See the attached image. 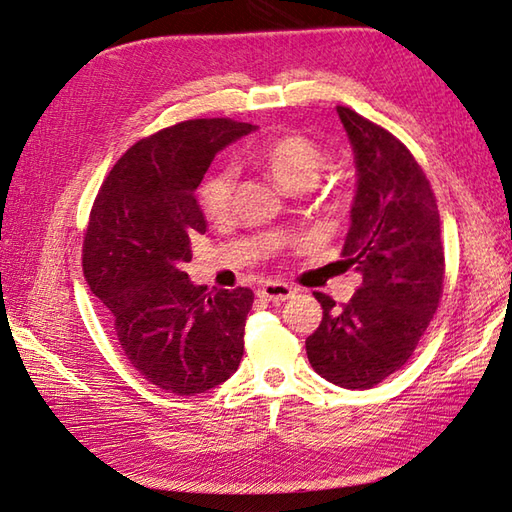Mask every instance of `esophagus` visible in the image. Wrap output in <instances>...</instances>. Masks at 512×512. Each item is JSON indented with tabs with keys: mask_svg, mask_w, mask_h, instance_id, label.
Wrapping results in <instances>:
<instances>
[{
	"mask_svg": "<svg viewBox=\"0 0 512 512\" xmlns=\"http://www.w3.org/2000/svg\"><path fill=\"white\" fill-rule=\"evenodd\" d=\"M292 295H295V290H292L288 284H281V281H268V284L259 288V297L273 303H284Z\"/></svg>",
	"mask_w": 512,
	"mask_h": 512,
	"instance_id": "obj_1",
	"label": "esophagus"
}]
</instances>
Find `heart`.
Here are the masks:
<instances>
[{
    "label": "heart",
    "instance_id": "obj_1",
    "mask_svg": "<svg viewBox=\"0 0 512 512\" xmlns=\"http://www.w3.org/2000/svg\"><path fill=\"white\" fill-rule=\"evenodd\" d=\"M257 160L262 162L279 187L295 191L310 187L323 169L325 154L312 138L299 132L277 134L264 140L257 149ZM237 171L233 165H220L206 176L198 189L200 209L206 217L217 220L231 209Z\"/></svg>",
    "mask_w": 512,
    "mask_h": 512
}]
</instances>
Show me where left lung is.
<instances>
[{"label": "left lung", "instance_id": "left-lung-1", "mask_svg": "<svg viewBox=\"0 0 512 512\" xmlns=\"http://www.w3.org/2000/svg\"><path fill=\"white\" fill-rule=\"evenodd\" d=\"M356 162L343 264L363 284L345 306L317 292L321 325L306 341L321 378L369 389L409 361L438 310L444 281L440 213L411 151L350 107H336Z\"/></svg>", "mask_w": 512, "mask_h": 512}]
</instances>
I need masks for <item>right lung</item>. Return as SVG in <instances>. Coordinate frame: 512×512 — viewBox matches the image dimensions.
<instances>
[{
  "label": "right lung",
  "mask_w": 512,
  "mask_h": 512,
  "mask_svg": "<svg viewBox=\"0 0 512 512\" xmlns=\"http://www.w3.org/2000/svg\"><path fill=\"white\" fill-rule=\"evenodd\" d=\"M257 129L195 118L138 140L96 195L83 239V273L112 312L127 361L151 385L204 394L231 378L244 354L253 290L193 286L191 237L206 233L200 182L215 154Z\"/></svg>",
  "instance_id": "1"
}]
</instances>
